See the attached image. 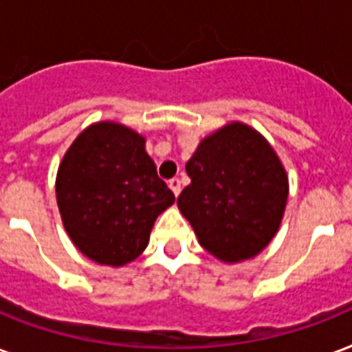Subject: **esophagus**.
<instances>
[{
  "label": "esophagus",
  "mask_w": 352,
  "mask_h": 352,
  "mask_svg": "<svg viewBox=\"0 0 352 352\" xmlns=\"http://www.w3.org/2000/svg\"><path fill=\"white\" fill-rule=\"evenodd\" d=\"M168 184H170V188H171V192H173V194L175 195H179L181 194V181H179V179H171L170 182H168Z\"/></svg>",
  "instance_id": "34e87169"
}]
</instances>
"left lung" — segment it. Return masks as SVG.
Instances as JSON below:
<instances>
[{
    "label": "left lung",
    "instance_id": "left-lung-1",
    "mask_svg": "<svg viewBox=\"0 0 352 352\" xmlns=\"http://www.w3.org/2000/svg\"><path fill=\"white\" fill-rule=\"evenodd\" d=\"M192 179L177 205L199 243L225 262L251 258L272 241L288 199V179L273 147L243 123L201 142L188 160Z\"/></svg>",
    "mask_w": 352,
    "mask_h": 352
}]
</instances>
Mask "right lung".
I'll return each mask as SVG.
<instances>
[{"label": "right lung", "instance_id": "obj_1", "mask_svg": "<svg viewBox=\"0 0 352 352\" xmlns=\"http://www.w3.org/2000/svg\"><path fill=\"white\" fill-rule=\"evenodd\" d=\"M140 134L96 123L75 138L57 175V203L75 248L123 265L146 249L153 223L175 195L157 175Z\"/></svg>", "mask_w": 352, "mask_h": 352}]
</instances>
